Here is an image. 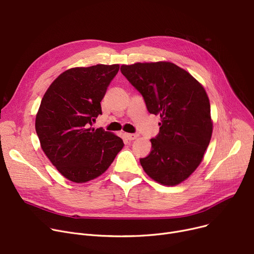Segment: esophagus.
<instances>
[{"label":"esophagus","mask_w":254,"mask_h":254,"mask_svg":"<svg viewBox=\"0 0 254 254\" xmlns=\"http://www.w3.org/2000/svg\"><path fill=\"white\" fill-rule=\"evenodd\" d=\"M125 136L128 141H132V140H136L139 137V134L138 133H126Z\"/></svg>","instance_id":"34e87169"}]
</instances>
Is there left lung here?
Returning a JSON list of instances; mask_svg holds the SVG:
<instances>
[{
  "label": "left lung",
  "mask_w": 254,
  "mask_h": 254,
  "mask_svg": "<svg viewBox=\"0 0 254 254\" xmlns=\"http://www.w3.org/2000/svg\"><path fill=\"white\" fill-rule=\"evenodd\" d=\"M122 73L143 97L147 110L159 115V132L152 150L140 158L154 181L175 186L196 170L212 133L210 104L204 88L171 62L123 65Z\"/></svg>",
  "instance_id": "1"
}]
</instances>
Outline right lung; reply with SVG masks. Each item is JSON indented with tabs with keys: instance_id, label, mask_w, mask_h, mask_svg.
Instances as JSON below:
<instances>
[{
	"instance_id": "obj_1",
	"label": "right lung",
	"mask_w": 254,
	"mask_h": 254,
	"mask_svg": "<svg viewBox=\"0 0 254 254\" xmlns=\"http://www.w3.org/2000/svg\"><path fill=\"white\" fill-rule=\"evenodd\" d=\"M120 65L75 67L61 73L45 93L36 130L47 157L66 179L86 183L102 175L124 147L103 127L93 128Z\"/></svg>"
}]
</instances>
